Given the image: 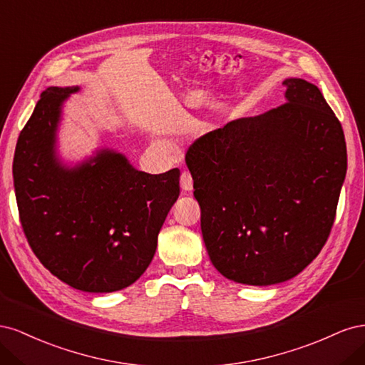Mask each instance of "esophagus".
I'll return each mask as SVG.
<instances>
[{
	"mask_svg": "<svg viewBox=\"0 0 365 365\" xmlns=\"http://www.w3.org/2000/svg\"><path fill=\"white\" fill-rule=\"evenodd\" d=\"M181 189L184 192L193 190V178L189 172H182V175H181Z\"/></svg>",
	"mask_w": 365,
	"mask_h": 365,
	"instance_id": "obj_1",
	"label": "esophagus"
}]
</instances>
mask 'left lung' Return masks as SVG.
Here are the masks:
<instances>
[{
  "label": "left lung",
  "instance_id": "8db88e82",
  "mask_svg": "<svg viewBox=\"0 0 365 365\" xmlns=\"http://www.w3.org/2000/svg\"><path fill=\"white\" fill-rule=\"evenodd\" d=\"M284 105L230 121L185 153L213 267L242 284L300 274L324 247L347 172L344 132L318 86L284 79Z\"/></svg>",
  "mask_w": 365,
  "mask_h": 365
}]
</instances>
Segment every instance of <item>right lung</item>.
Wrapping results in <instances>:
<instances>
[{
  "instance_id": "add662e5",
  "label": "right lung",
  "mask_w": 365,
  "mask_h": 365,
  "mask_svg": "<svg viewBox=\"0 0 365 365\" xmlns=\"http://www.w3.org/2000/svg\"><path fill=\"white\" fill-rule=\"evenodd\" d=\"M81 86H50L21 130L14 184L21 225L53 275L85 292H114L148 269L180 196V170L150 175L114 149L79 163L58 152L63 103Z\"/></svg>"
}]
</instances>
